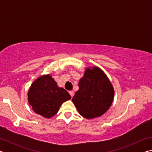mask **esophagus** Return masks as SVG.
Listing matches in <instances>:
<instances>
[{"instance_id":"esophagus-1","label":"esophagus","mask_w":152,"mask_h":152,"mask_svg":"<svg viewBox=\"0 0 152 152\" xmlns=\"http://www.w3.org/2000/svg\"><path fill=\"white\" fill-rule=\"evenodd\" d=\"M69 93H70V96H71V97L72 98L73 97V96H74V91H70L69 92Z\"/></svg>"}]
</instances>
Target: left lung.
<instances>
[{
	"label": "left lung",
	"mask_w": 152,
	"mask_h": 152,
	"mask_svg": "<svg viewBox=\"0 0 152 152\" xmlns=\"http://www.w3.org/2000/svg\"><path fill=\"white\" fill-rule=\"evenodd\" d=\"M72 102L82 117L92 119L100 117L109 109L114 97L109 80L101 69H86L78 83Z\"/></svg>",
	"instance_id": "left-lung-1"
}]
</instances>
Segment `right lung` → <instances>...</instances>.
Here are the masks:
<instances>
[{
  "mask_svg": "<svg viewBox=\"0 0 152 152\" xmlns=\"http://www.w3.org/2000/svg\"><path fill=\"white\" fill-rule=\"evenodd\" d=\"M70 99V94L58 87L50 75L37 78L28 92V101L33 110L45 118L54 116L61 104Z\"/></svg>",
  "mask_w": 152,
  "mask_h": 152,
  "instance_id": "right-lung-1",
  "label": "right lung"
}]
</instances>
